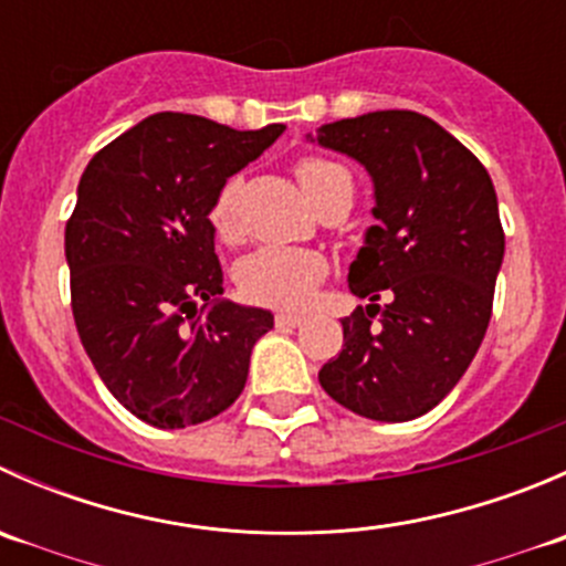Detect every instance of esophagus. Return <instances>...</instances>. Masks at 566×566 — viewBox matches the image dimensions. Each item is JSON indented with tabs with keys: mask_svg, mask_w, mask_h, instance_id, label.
Masks as SVG:
<instances>
[{
	"mask_svg": "<svg viewBox=\"0 0 566 566\" xmlns=\"http://www.w3.org/2000/svg\"><path fill=\"white\" fill-rule=\"evenodd\" d=\"M304 323V317L301 315H290V312H282V315H276V325L279 328H295V325Z\"/></svg>",
	"mask_w": 566,
	"mask_h": 566,
	"instance_id": "34e87169",
	"label": "esophagus"
}]
</instances>
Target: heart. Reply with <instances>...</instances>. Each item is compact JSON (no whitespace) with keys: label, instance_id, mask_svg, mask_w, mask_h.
Masks as SVG:
<instances>
[{"label":"heart","instance_id":"b5f03b06","mask_svg":"<svg viewBox=\"0 0 566 566\" xmlns=\"http://www.w3.org/2000/svg\"><path fill=\"white\" fill-rule=\"evenodd\" d=\"M295 175H298L306 197L312 199L325 182L347 172L336 164L323 161V158H304L295 167ZM238 193H241V180L232 177L219 188L213 208H210V224L221 241H232L238 235ZM325 271H328V265L317 251L262 247L238 262L235 279L241 293L256 304L298 310V306L310 304Z\"/></svg>","mask_w":566,"mask_h":566}]
</instances>
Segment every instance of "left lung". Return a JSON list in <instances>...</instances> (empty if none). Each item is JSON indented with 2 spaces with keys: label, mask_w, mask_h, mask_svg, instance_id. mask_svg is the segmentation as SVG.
I'll return each instance as SVG.
<instances>
[{
  "label": "left lung",
  "mask_w": 566,
  "mask_h": 566,
  "mask_svg": "<svg viewBox=\"0 0 566 566\" xmlns=\"http://www.w3.org/2000/svg\"><path fill=\"white\" fill-rule=\"evenodd\" d=\"M306 142L361 164L375 199L347 271L350 293L369 304L342 317V353L323 364L319 386L364 419H419L458 386L488 331L504 262L493 180L419 112L336 119Z\"/></svg>",
  "instance_id": "8db88e82"
}]
</instances>
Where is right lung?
Segmentation results:
<instances>
[{
    "label": "right lung",
    "mask_w": 566,
    "mask_h": 566,
    "mask_svg": "<svg viewBox=\"0 0 566 566\" xmlns=\"http://www.w3.org/2000/svg\"><path fill=\"white\" fill-rule=\"evenodd\" d=\"M282 130L150 114L78 180L65 227L78 339L114 399L147 424L180 430L230 408L251 347L273 328L268 310L224 298L210 208Z\"/></svg>",
    "instance_id": "right-lung-1"
}]
</instances>
